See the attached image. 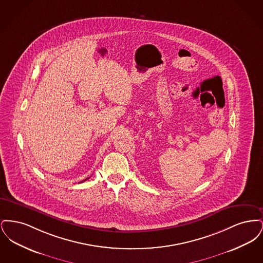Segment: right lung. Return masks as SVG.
Wrapping results in <instances>:
<instances>
[{
  "mask_svg": "<svg viewBox=\"0 0 263 263\" xmlns=\"http://www.w3.org/2000/svg\"><path fill=\"white\" fill-rule=\"evenodd\" d=\"M87 179H88V178H87ZM87 179H85V180H83V181H86V180H87ZM83 181H81V182H83Z\"/></svg>",
  "mask_w": 263,
  "mask_h": 263,
  "instance_id": "obj_1",
  "label": "right lung"
}]
</instances>
